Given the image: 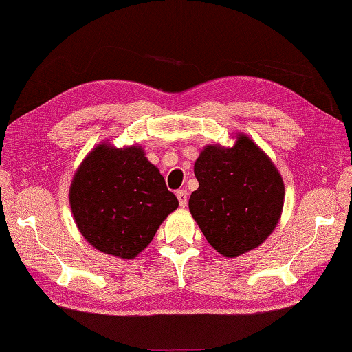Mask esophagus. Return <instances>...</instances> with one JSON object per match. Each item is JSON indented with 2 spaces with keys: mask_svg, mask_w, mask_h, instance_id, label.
<instances>
[{
  "mask_svg": "<svg viewBox=\"0 0 352 352\" xmlns=\"http://www.w3.org/2000/svg\"><path fill=\"white\" fill-rule=\"evenodd\" d=\"M176 196L179 200V205L185 208L186 204H188V192H186L185 190H179V191H176Z\"/></svg>",
  "mask_w": 352,
  "mask_h": 352,
  "instance_id": "1",
  "label": "esophagus"
}]
</instances>
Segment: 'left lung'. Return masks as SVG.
I'll list each match as a JSON object with an SVG mask.
<instances>
[{"label": "left lung", "mask_w": 352, "mask_h": 352, "mask_svg": "<svg viewBox=\"0 0 352 352\" xmlns=\"http://www.w3.org/2000/svg\"><path fill=\"white\" fill-rule=\"evenodd\" d=\"M199 188L190 212L219 254L235 258L274 232L284 205V182L270 157L246 135L232 147L206 146L195 164Z\"/></svg>", "instance_id": "obj_1"}]
</instances>
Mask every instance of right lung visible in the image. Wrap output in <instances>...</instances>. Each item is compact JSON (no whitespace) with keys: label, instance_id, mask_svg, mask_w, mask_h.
I'll return each mask as SVG.
<instances>
[{"label":"right lung","instance_id":"1","mask_svg":"<svg viewBox=\"0 0 352 352\" xmlns=\"http://www.w3.org/2000/svg\"><path fill=\"white\" fill-rule=\"evenodd\" d=\"M78 231L100 252L131 260L153 240L179 202L141 147L100 144L69 186Z\"/></svg>","mask_w":352,"mask_h":352}]
</instances>
